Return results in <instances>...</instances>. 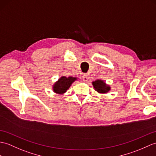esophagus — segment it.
I'll return each instance as SVG.
<instances>
[{
	"instance_id": "1",
	"label": "esophagus",
	"mask_w": 156,
	"mask_h": 156,
	"mask_svg": "<svg viewBox=\"0 0 156 156\" xmlns=\"http://www.w3.org/2000/svg\"><path fill=\"white\" fill-rule=\"evenodd\" d=\"M82 79H83V80H84V82H87V81L88 80V79H89L88 75L87 74H83Z\"/></svg>"
}]
</instances>
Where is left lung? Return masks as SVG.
<instances>
[{"mask_svg": "<svg viewBox=\"0 0 156 156\" xmlns=\"http://www.w3.org/2000/svg\"><path fill=\"white\" fill-rule=\"evenodd\" d=\"M94 88L99 94H107L110 92L111 87L110 85L107 84L102 80H96L92 82Z\"/></svg>", "mask_w": 156, "mask_h": 156, "instance_id": "1", "label": "left lung"}]
</instances>
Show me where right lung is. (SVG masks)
I'll use <instances>...</instances> for the list:
<instances>
[{
  "mask_svg": "<svg viewBox=\"0 0 156 156\" xmlns=\"http://www.w3.org/2000/svg\"><path fill=\"white\" fill-rule=\"evenodd\" d=\"M78 78L76 77L61 76L52 85L53 92L58 95H64L67 90L70 88L72 83L76 81Z\"/></svg>",
  "mask_w": 156,
  "mask_h": 156,
  "instance_id": "right-lung-1",
  "label": "right lung"
}]
</instances>
